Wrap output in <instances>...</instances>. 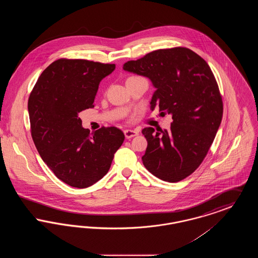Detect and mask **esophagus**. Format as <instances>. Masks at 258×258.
<instances>
[{
  "label": "esophagus",
  "mask_w": 258,
  "mask_h": 258,
  "mask_svg": "<svg viewBox=\"0 0 258 258\" xmlns=\"http://www.w3.org/2000/svg\"><path fill=\"white\" fill-rule=\"evenodd\" d=\"M123 134H124L125 138H127V139L133 138V137H135L136 135H138V133L136 131H134V130H124Z\"/></svg>",
  "instance_id": "1"
}]
</instances>
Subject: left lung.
Segmentation results:
<instances>
[{"label":"left lung","instance_id":"8db88e82","mask_svg":"<svg viewBox=\"0 0 258 258\" xmlns=\"http://www.w3.org/2000/svg\"><path fill=\"white\" fill-rule=\"evenodd\" d=\"M123 70L148 77L157 89L151 100L161 113L171 114L170 131L145 127L144 166L169 183L182 181L205 159L222 119V98L208 63L185 47L159 49Z\"/></svg>","mask_w":258,"mask_h":258}]
</instances>
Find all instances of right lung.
Segmentation results:
<instances>
[{"label":"right lung","instance_id":"1","mask_svg":"<svg viewBox=\"0 0 258 258\" xmlns=\"http://www.w3.org/2000/svg\"><path fill=\"white\" fill-rule=\"evenodd\" d=\"M114 63L59 59L40 74L28 100L31 135L37 152L63 183L84 188L109 170L124 135L115 126L90 133L78 117L94 107L99 82Z\"/></svg>","mask_w":258,"mask_h":258}]
</instances>
